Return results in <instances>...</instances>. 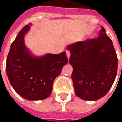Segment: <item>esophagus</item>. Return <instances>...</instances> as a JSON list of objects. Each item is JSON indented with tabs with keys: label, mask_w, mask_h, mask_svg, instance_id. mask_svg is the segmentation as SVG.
Returning <instances> with one entry per match:
<instances>
[{
	"label": "esophagus",
	"mask_w": 122,
	"mask_h": 122,
	"mask_svg": "<svg viewBox=\"0 0 122 122\" xmlns=\"http://www.w3.org/2000/svg\"><path fill=\"white\" fill-rule=\"evenodd\" d=\"M70 56H71V53H70V51H66V56L68 58H70Z\"/></svg>",
	"instance_id": "esophagus-1"
}]
</instances>
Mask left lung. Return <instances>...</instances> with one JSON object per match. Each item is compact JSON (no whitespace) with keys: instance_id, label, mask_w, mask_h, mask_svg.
<instances>
[{"instance_id":"1","label":"left lung","mask_w":122,"mask_h":122,"mask_svg":"<svg viewBox=\"0 0 122 122\" xmlns=\"http://www.w3.org/2000/svg\"><path fill=\"white\" fill-rule=\"evenodd\" d=\"M95 39L67 46L73 67L71 79L75 94L85 101H96L109 91L117 74L118 58L103 27Z\"/></svg>"}]
</instances>
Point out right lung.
I'll list each match as a JSON object with an SVG mask.
<instances>
[{
  "label": "right lung",
  "mask_w": 122,
  "mask_h": 122,
  "mask_svg": "<svg viewBox=\"0 0 122 122\" xmlns=\"http://www.w3.org/2000/svg\"><path fill=\"white\" fill-rule=\"evenodd\" d=\"M32 24L23 27L11 46L5 71L11 85L21 97L29 101L48 98L54 80L68 63L66 52L34 56L24 43Z\"/></svg>",
  "instance_id": "1"
}]
</instances>
